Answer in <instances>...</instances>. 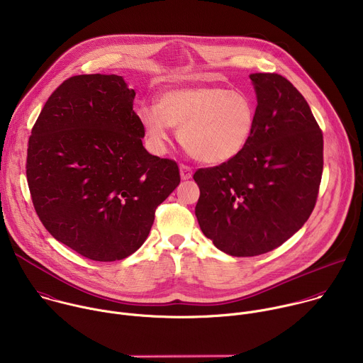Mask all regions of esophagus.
<instances>
[{"label": "esophagus", "mask_w": 363, "mask_h": 363, "mask_svg": "<svg viewBox=\"0 0 363 363\" xmlns=\"http://www.w3.org/2000/svg\"><path fill=\"white\" fill-rule=\"evenodd\" d=\"M179 171H181V178H182V179H189V178H192V168H191V167L182 164V165L179 167Z\"/></svg>", "instance_id": "esophagus-1"}]
</instances>
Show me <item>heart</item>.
<instances>
[{"instance_id":"b5f03b06","label":"heart","mask_w":363,"mask_h":363,"mask_svg":"<svg viewBox=\"0 0 363 363\" xmlns=\"http://www.w3.org/2000/svg\"><path fill=\"white\" fill-rule=\"evenodd\" d=\"M146 136L157 149L169 139V128H179V140L195 160L218 165L240 155L255 126L252 100L225 87H175L161 94L157 106L138 112Z\"/></svg>"}]
</instances>
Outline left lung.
I'll return each mask as SVG.
<instances>
[{"mask_svg": "<svg viewBox=\"0 0 363 363\" xmlns=\"http://www.w3.org/2000/svg\"><path fill=\"white\" fill-rule=\"evenodd\" d=\"M255 126L235 158L199 168L198 224L234 257L280 247L312 214L323 172V133L301 93L276 73L250 74Z\"/></svg>", "mask_w": 363, "mask_h": 363, "instance_id": "8db88e82", "label": "left lung"}]
</instances>
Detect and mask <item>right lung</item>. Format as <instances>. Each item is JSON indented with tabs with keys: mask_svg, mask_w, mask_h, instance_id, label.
I'll return each instance as SVG.
<instances>
[{
	"mask_svg": "<svg viewBox=\"0 0 363 363\" xmlns=\"http://www.w3.org/2000/svg\"><path fill=\"white\" fill-rule=\"evenodd\" d=\"M116 74L65 80L28 138L26 174L34 210L57 241L94 262H116L146 240L155 211L179 185L174 160L150 155Z\"/></svg>",
	"mask_w": 363,
	"mask_h": 363,
	"instance_id": "obj_1",
	"label": "right lung"
}]
</instances>
